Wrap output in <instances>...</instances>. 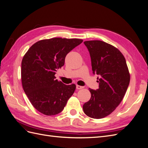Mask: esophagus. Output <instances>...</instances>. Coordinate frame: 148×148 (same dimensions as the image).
<instances>
[{
    "instance_id": "34e87169",
    "label": "esophagus",
    "mask_w": 148,
    "mask_h": 148,
    "mask_svg": "<svg viewBox=\"0 0 148 148\" xmlns=\"http://www.w3.org/2000/svg\"><path fill=\"white\" fill-rule=\"evenodd\" d=\"M83 86H79V85H77V89H83Z\"/></svg>"
}]
</instances>
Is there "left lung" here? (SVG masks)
Wrapping results in <instances>:
<instances>
[{"label":"left lung","instance_id":"8db88e82","mask_svg":"<svg viewBox=\"0 0 148 148\" xmlns=\"http://www.w3.org/2000/svg\"><path fill=\"white\" fill-rule=\"evenodd\" d=\"M89 52L92 70L97 78L99 88H89L91 97L83 109L88 117L99 119L110 115L126 93L130 75L123 55L117 48L102 41L84 42Z\"/></svg>","mask_w":148,"mask_h":148}]
</instances>
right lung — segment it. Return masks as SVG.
<instances>
[{"instance_id":"obj_1","label":"right lung","mask_w":148,"mask_h":148,"mask_svg":"<svg viewBox=\"0 0 148 148\" xmlns=\"http://www.w3.org/2000/svg\"><path fill=\"white\" fill-rule=\"evenodd\" d=\"M83 42L80 39L54 38L34 43L21 62L23 90L34 108L46 115L61 112L73 95L76 85L56 79L57 69L64 65L67 53Z\"/></svg>"}]
</instances>
